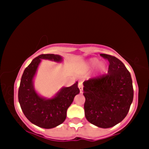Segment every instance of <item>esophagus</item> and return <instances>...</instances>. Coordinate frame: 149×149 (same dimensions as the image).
<instances>
[{"instance_id":"34e87169","label":"esophagus","mask_w":149,"mask_h":149,"mask_svg":"<svg viewBox=\"0 0 149 149\" xmlns=\"http://www.w3.org/2000/svg\"><path fill=\"white\" fill-rule=\"evenodd\" d=\"M79 89H80V91L81 93L83 92V84H82V82H79Z\"/></svg>"}]
</instances>
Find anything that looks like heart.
<instances>
[{"mask_svg": "<svg viewBox=\"0 0 149 149\" xmlns=\"http://www.w3.org/2000/svg\"><path fill=\"white\" fill-rule=\"evenodd\" d=\"M100 64V61H99L97 58H92V59L89 60V61L88 62V67L90 68H95L98 65V64ZM99 68L100 70H104L105 68V65H104L103 63H101L99 65Z\"/></svg>", "mask_w": 149, "mask_h": 149, "instance_id": "heart-1", "label": "heart"}]
</instances>
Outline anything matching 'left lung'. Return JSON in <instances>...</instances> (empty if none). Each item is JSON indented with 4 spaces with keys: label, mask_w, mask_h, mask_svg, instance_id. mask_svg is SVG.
<instances>
[{
    "label": "left lung",
    "mask_w": 149,
    "mask_h": 149,
    "mask_svg": "<svg viewBox=\"0 0 149 149\" xmlns=\"http://www.w3.org/2000/svg\"><path fill=\"white\" fill-rule=\"evenodd\" d=\"M100 55L109 61L108 73L84 82V111L91 124L109 128L120 123L128 113L133 100V82L121 61L107 54Z\"/></svg>",
    "instance_id": "obj_1"
}]
</instances>
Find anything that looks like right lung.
<instances>
[{
    "instance_id": "obj_1",
    "label": "right lung",
    "mask_w": 149,
    "mask_h": 149,
    "mask_svg": "<svg viewBox=\"0 0 149 149\" xmlns=\"http://www.w3.org/2000/svg\"><path fill=\"white\" fill-rule=\"evenodd\" d=\"M41 59L60 62L62 58L54 54H43L34 58L25 68L21 79L18 98L26 118L38 127L49 129L62 124L66 118L67 109L80 90L78 82L70 87L63 88L54 98L46 100L36 93L33 78Z\"/></svg>"
}]
</instances>
